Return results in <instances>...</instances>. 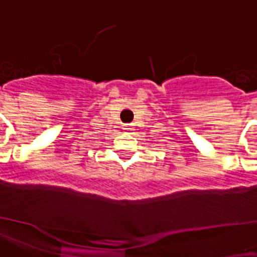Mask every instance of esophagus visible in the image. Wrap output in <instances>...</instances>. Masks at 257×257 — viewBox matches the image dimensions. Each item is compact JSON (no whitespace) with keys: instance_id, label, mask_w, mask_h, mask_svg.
<instances>
[{"instance_id":"1","label":"esophagus","mask_w":257,"mask_h":257,"mask_svg":"<svg viewBox=\"0 0 257 257\" xmlns=\"http://www.w3.org/2000/svg\"><path fill=\"white\" fill-rule=\"evenodd\" d=\"M123 131L128 132V133H131V132H133V131H134L133 124H123Z\"/></svg>"}]
</instances>
